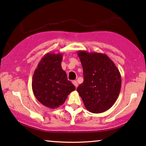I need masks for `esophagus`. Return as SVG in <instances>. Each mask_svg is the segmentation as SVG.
<instances>
[{
    "label": "esophagus",
    "instance_id": "esophagus-1",
    "mask_svg": "<svg viewBox=\"0 0 146 146\" xmlns=\"http://www.w3.org/2000/svg\"><path fill=\"white\" fill-rule=\"evenodd\" d=\"M72 83H73V84L74 85V86L76 87V88H77V87H78V83H77V81H73Z\"/></svg>",
    "mask_w": 146,
    "mask_h": 146
}]
</instances>
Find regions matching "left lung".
I'll use <instances>...</instances> for the list:
<instances>
[{
	"label": "left lung",
	"instance_id": "left-lung-1",
	"mask_svg": "<svg viewBox=\"0 0 146 146\" xmlns=\"http://www.w3.org/2000/svg\"><path fill=\"white\" fill-rule=\"evenodd\" d=\"M83 67V83L77 92L89 112L98 114L108 110L117 101L121 77L114 62L105 54L78 52Z\"/></svg>",
	"mask_w": 146,
	"mask_h": 146
}]
</instances>
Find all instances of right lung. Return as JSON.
<instances>
[{
  "mask_svg": "<svg viewBox=\"0 0 146 146\" xmlns=\"http://www.w3.org/2000/svg\"><path fill=\"white\" fill-rule=\"evenodd\" d=\"M63 54L47 53L40 60L32 78V90L40 104L54 109L63 104L75 86L62 69Z\"/></svg>",
  "mask_w": 146,
  "mask_h": 146,
  "instance_id": "add662e5",
  "label": "right lung"
}]
</instances>
